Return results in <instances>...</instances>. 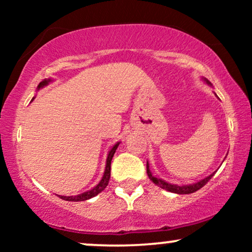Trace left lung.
Returning a JSON list of instances; mask_svg holds the SVG:
<instances>
[{"mask_svg":"<svg viewBox=\"0 0 252 252\" xmlns=\"http://www.w3.org/2000/svg\"><path fill=\"white\" fill-rule=\"evenodd\" d=\"M204 80L211 85V83L209 82V80L205 79V78H204ZM147 174H148L150 180L154 182L155 185H158V187H161V189L168 190V192H172V193H178V194H189V193H194L198 189H200L201 187H204L205 185L210 181V179L215 175V173H212V174L207 176V178L202 179V180H200V181L194 182V184L174 185V184H168V182L162 180V179H158V178H156V176L153 175L152 172H150V169H149V163L147 162Z\"/></svg>","mask_w":252,"mask_h":252,"instance_id":"left-lung-1","label":"left lung"}]
</instances>
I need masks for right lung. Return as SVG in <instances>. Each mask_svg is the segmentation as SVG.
Listing matches in <instances>:
<instances>
[{
    "instance_id": "1",
    "label": "right lung",
    "mask_w": 252,
    "mask_h": 252,
    "mask_svg": "<svg viewBox=\"0 0 252 252\" xmlns=\"http://www.w3.org/2000/svg\"><path fill=\"white\" fill-rule=\"evenodd\" d=\"M52 79H43L41 83L37 85V90H40L43 86L47 85L48 83H51ZM120 146V142H117L115 144L114 147H112L111 149H110L109 154H108V158H106V166H105V170H104V175L102 178V180H100L96 186L94 187V189H91L88 192H84L82 194H78V195H70V196H63V195H59L60 198L63 199V200L66 201H84V200H88V199H91L94 198V196H96L97 194H99L102 190L105 189V187L108 186L109 184V180H110V170H111V160L112 158H114V154L115 152H116L117 147Z\"/></svg>"
}]
</instances>
